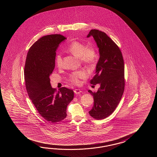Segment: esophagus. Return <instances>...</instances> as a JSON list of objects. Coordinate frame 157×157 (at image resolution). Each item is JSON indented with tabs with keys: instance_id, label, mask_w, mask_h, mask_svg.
<instances>
[{
	"instance_id": "esophagus-1",
	"label": "esophagus",
	"mask_w": 157,
	"mask_h": 157,
	"mask_svg": "<svg viewBox=\"0 0 157 157\" xmlns=\"http://www.w3.org/2000/svg\"><path fill=\"white\" fill-rule=\"evenodd\" d=\"M82 91H81V90L80 89H75L74 90V93L76 94H79L81 93Z\"/></svg>"
}]
</instances>
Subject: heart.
Here are the masks:
<instances>
[{"label":"heart","instance_id":"heart-1","mask_svg":"<svg viewBox=\"0 0 157 157\" xmlns=\"http://www.w3.org/2000/svg\"><path fill=\"white\" fill-rule=\"evenodd\" d=\"M67 52L72 54L75 57H78L81 63L87 65L93 63L97 59V52L92 47H87L85 44L78 41H74L66 48ZM55 63L57 67L60 68L62 66V59L58 54L55 58ZM87 74L85 71H75L70 75V81L74 84L80 83V79L86 78Z\"/></svg>","mask_w":157,"mask_h":157}]
</instances>
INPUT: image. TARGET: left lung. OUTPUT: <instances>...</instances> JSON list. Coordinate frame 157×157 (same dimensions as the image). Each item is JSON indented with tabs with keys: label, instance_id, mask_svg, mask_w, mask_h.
Here are the masks:
<instances>
[{
	"label": "left lung",
	"instance_id": "1",
	"mask_svg": "<svg viewBox=\"0 0 157 157\" xmlns=\"http://www.w3.org/2000/svg\"><path fill=\"white\" fill-rule=\"evenodd\" d=\"M90 36L93 37L97 43L100 56L95 75L90 83H99L100 86L97 93L88 91L94 100L89 113L96 120H103L113 112L124 93V59L120 48L105 33L91 30L87 37Z\"/></svg>",
	"mask_w": 157,
	"mask_h": 157
}]
</instances>
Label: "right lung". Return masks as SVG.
<instances>
[{
	"instance_id": "add662e5",
	"label": "right lung",
	"mask_w": 157,
	"mask_h": 157,
	"mask_svg": "<svg viewBox=\"0 0 157 157\" xmlns=\"http://www.w3.org/2000/svg\"><path fill=\"white\" fill-rule=\"evenodd\" d=\"M66 39L58 34L41 37L30 47L25 66V80L29 97L39 113L52 123L67 117V105L74 99L73 90L63 87L57 91L50 85L56 52L59 44Z\"/></svg>"
}]
</instances>
